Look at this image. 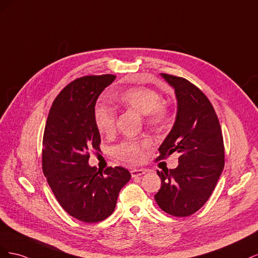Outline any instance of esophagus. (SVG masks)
Here are the masks:
<instances>
[{
	"mask_svg": "<svg viewBox=\"0 0 258 258\" xmlns=\"http://www.w3.org/2000/svg\"><path fill=\"white\" fill-rule=\"evenodd\" d=\"M130 172H131L132 177H137V176L143 175L145 173V170H143V169H134V170H131Z\"/></svg>",
	"mask_w": 258,
	"mask_h": 258,
	"instance_id": "esophagus-1",
	"label": "esophagus"
}]
</instances>
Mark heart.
<instances>
[{
	"instance_id": "heart-1",
	"label": "heart",
	"mask_w": 258,
	"mask_h": 258,
	"mask_svg": "<svg viewBox=\"0 0 258 258\" xmlns=\"http://www.w3.org/2000/svg\"><path fill=\"white\" fill-rule=\"evenodd\" d=\"M115 100L130 110L144 115L145 122L151 126H159L167 120L168 111L161 104V97L150 88H128L117 93ZM95 122L101 134H111L115 127L114 112L108 106L99 104L95 110ZM148 145L150 142L147 140H127L117 146L114 153L120 160L138 163L142 160L143 151Z\"/></svg>"
}]
</instances>
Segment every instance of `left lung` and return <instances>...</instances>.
Wrapping results in <instances>:
<instances>
[{"label": "left lung", "mask_w": 258, "mask_h": 258, "mask_svg": "<svg viewBox=\"0 0 258 258\" xmlns=\"http://www.w3.org/2000/svg\"><path fill=\"white\" fill-rule=\"evenodd\" d=\"M174 89L176 116L159 146L161 159L179 154L175 169L157 171L161 187L155 195L159 208L173 216H189L202 208L224 169L225 153L220 121L209 99L190 82L160 74Z\"/></svg>", "instance_id": "obj_1"}]
</instances>
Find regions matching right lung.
<instances>
[{
    "mask_svg": "<svg viewBox=\"0 0 258 258\" xmlns=\"http://www.w3.org/2000/svg\"><path fill=\"white\" fill-rule=\"evenodd\" d=\"M115 79L104 74L70 83L54 99L45 126L44 174L60 206L85 223L110 216L131 177L122 167H110L102 173L88 163L89 152L99 151L101 143L95 122L97 100Z\"/></svg>",
    "mask_w": 258,
    "mask_h": 258,
    "instance_id": "1",
    "label": "right lung"
}]
</instances>
